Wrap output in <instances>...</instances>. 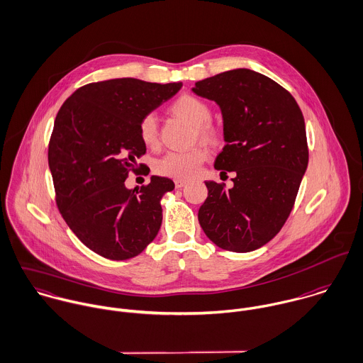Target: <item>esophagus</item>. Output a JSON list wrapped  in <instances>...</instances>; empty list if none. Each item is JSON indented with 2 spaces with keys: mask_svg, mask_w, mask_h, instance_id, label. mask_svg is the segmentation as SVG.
Instances as JSON below:
<instances>
[{
  "mask_svg": "<svg viewBox=\"0 0 363 363\" xmlns=\"http://www.w3.org/2000/svg\"><path fill=\"white\" fill-rule=\"evenodd\" d=\"M186 185V181H184V179H175V186L177 188H182V186H185Z\"/></svg>",
  "mask_w": 363,
  "mask_h": 363,
  "instance_id": "1",
  "label": "esophagus"
}]
</instances>
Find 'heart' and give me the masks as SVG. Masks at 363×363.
<instances>
[{"instance_id":"heart-1","label":"heart","mask_w":363,"mask_h":363,"mask_svg":"<svg viewBox=\"0 0 363 363\" xmlns=\"http://www.w3.org/2000/svg\"><path fill=\"white\" fill-rule=\"evenodd\" d=\"M171 112L191 126L196 128V133L201 138L212 139L215 136L213 129L209 122L212 118L211 106L195 95H181L171 105ZM139 135L147 147H155L158 145V126L157 119L152 115H147L142 119L139 126ZM208 152L203 148H194L184 152H168L165 157L157 161L155 171L164 177L175 179H189L195 177L206 160Z\"/></svg>"}]
</instances>
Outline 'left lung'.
Listing matches in <instances>:
<instances>
[{
  "label": "left lung",
  "instance_id": "8db88e82",
  "mask_svg": "<svg viewBox=\"0 0 363 363\" xmlns=\"http://www.w3.org/2000/svg\"><path fill=\"white\" fill-rule=\"evenodd\" d=\"M192 92L218 104L225 145L215 168L235 172L228 191L205 182L201 227L223 250L254 251L271 241L289 218L306 172L303 113L285 88L250 69L198 81Z\"/></svg>",
  "mask_w": 363,
  "mask_h": 363
}]
</instances>
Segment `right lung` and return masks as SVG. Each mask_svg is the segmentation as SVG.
Returning a JSON list of instances; mask_svg holds the SVG:
<instances>
[{"instance_id":"right-lung-1","label":"right lung","mask_w":363,"mask_h":363,"mask_svg":"<svg viewBox=\"0 0 363 363\" xmlns=\"http://www.w3.org/2000/svg\"><path fill=\"white\" fill-rule=\"evenodd\" d=\"M182 82L115 78L78 88L60 108L49 145L56 201L74 234L113 261L139 255L155 238L169 178L151 175L140 189L125 185L145 154L142 119L171 99Z\"/></svg>"}]
</instances>
